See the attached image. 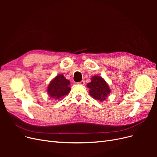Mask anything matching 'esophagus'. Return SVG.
<instances>
[{"label": "esophagus", "mask_w": 157, "mask_h": 157, "mask_svg": "<svg viewBox=\"0 0 157 157\" xmlns=\"http://www.w3.org/2000/svg\"><path fill=\"white\" fill-rule=\"evenodd\" d=\"M78 84H81V85H84L85 84V82H84V80H81V81H80V82H78Z\"/></svg>", "instance_id": "obj_1"}]
</instances>
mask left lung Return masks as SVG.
I'll return each instance as SVG.
<instances>
[{"label":"left lung","mask_w":157,"mask_h":157,"mask_svg":"<svg viewBox=\"0 0 157 157\" xmlns=\"http://www.w3.org/2000/svg\"><path fill=\"white\" fill-rule=\"evenodd\" d=\"M87 87L90 88V96L100 101L105 100L111 92L110 88L105 80L98 76H94L91 82L87 84Z\"/></svg>","instance_id":"obj_1"}]
</instances>
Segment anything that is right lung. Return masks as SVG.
<instances>
[{"label": "right lung", "instance_id": "right-lung-1", "mask_svg": "<svg viewBox=\"0 0 157 157\" xmlns=\"http://www.w3.org/2000/svg\"><path fill=\"white\" fill-rule=\"evenodd\" d=\"M69 84L70 81L66 79L63 75H58L50 82L47 92L52 98L59 99L69 93L71 90Z\"/></svg>", "mask_w": 157, "mask_h": 157}]
</instances>
